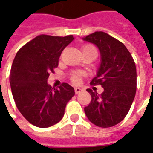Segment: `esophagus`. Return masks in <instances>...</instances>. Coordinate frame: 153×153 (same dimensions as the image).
Here are the masks:
<instances>
[{"instance_id": "1", "label": "esophagus", "mask_w": 153, "mask_h": 153, "mask_svg": "<svg viewBox=\"0 0 153 153\" xmlns=\"http://www.w3.org/2000/svg\"><path fill=\"white\" fill-rule=\"evenodd\" d=\"M74 92L76 94L80 93L81 92H83V88H74Z\"/></svg>"}]
</instances>
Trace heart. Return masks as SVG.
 <instances>
[{
	"label": "heart",
	"mask_w": 153,
	"mask_h": 153,
	"mask_svg": "<svg viewBox=\"0 0 153 153\" xmlns=\"http://www.w3.org/2000/svg\"><path fill=\"white\" fill-rule=\"evenodd\" d=\"M92 50H95L92 46H89V45H86L83 47V52L84 51H92ZM81 79V76L79 73H74L72 75V80H73L74 83H79Z\"/></svg>",
	"instance_id": "heart-1"
}]
</instances>
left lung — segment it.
<instances>
[{
	"label": "left lung",
	"instance_id": "1",
	"mask_svg": "<svg viewBox=\"0 0 153 153\" xmlns=\"http://www.w3.org/2000/svg\"><path fill=\"white\" fill-rule=\"evenodd\" d=\"M94 44L100 51L101 62L91 84H100L102 93L88 88L92 100L84 107L93 124L108 128L122 121L131 107L137 86L136 66L124 44L104 32H95L82 38Z\"/></svg>",
	"mask_w": 153,
	"mask_h": 153
}]
</instances>
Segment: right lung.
<instances>
[{
	"instance_id": "obj_1",
	"label": "right lung",
	"mask_w": 153,
	"mask_h": 153,
	"mask_svg": "<svg viewBox=\"0 0 153 153\" xmlns=\"http://www.w3.org/2000/svg\"><path fill=\"white\" fill-rule=\"evenodd\" d=\"M74 39L73 35H39L22 47L14 59L10 74L12 95L23 116L37 127L47 128L60 121L74 95L68 83L56 89L47 83L62 51Z\"/></svg>"
}]
</instances>
